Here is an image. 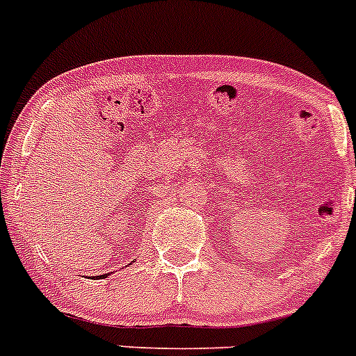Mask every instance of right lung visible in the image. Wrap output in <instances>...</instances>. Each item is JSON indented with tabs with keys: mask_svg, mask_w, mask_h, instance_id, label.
<instances>
[{
	"mask_svg": "<svg viewBox=\"0 0 356 356\" xmlns=\"http://www.w3.org/2000/svg\"><path fill=\"white\" fill-rule=\"evenodd\" d=\"M104 277H109V273H106V275H101V277H99V278H104ZM94 278H97V277H94Z\"/></svg>",
	"mask_w": 356,
	"mask_h": 356,
	"instance_id": "obj_1",
	"label": "right lung"
}]
</instances>
